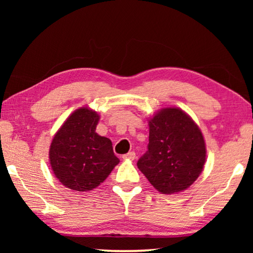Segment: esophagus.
Segmentation results:
<instances>
[{"label": "esophagus", "mask_w": 253, "mask_h": 253, "mask_svg": "<svg viewBox=\"0 0 253 253\" xmlns=\"http://www.w3.org/2000/svg\"><path fill=\"white\" fill-rule=\"evenodd\" d=\"M124 160H134L136 159V153L134 152H129V153L123 155Z\"/></svg>", "instance_id": "1"}]
</instances>
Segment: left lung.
<instances>
[{"label": "left lung", "instance_id": "obj_1", "mask_svg": "<svg viewBox=\"0 0 253 253\" xmlns=\"http://www.w3.org/2000/svg\"><path fill=\"white\" fill-rule=\"evenodd\" d=\"M148 126V150L138 160V168L159 192L184 191L199 177L206 161V145L199 126L175 107L155 113Z\"/></svg>", "mask_w": 253, "mask_h": 253}]
</instances>
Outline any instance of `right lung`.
I'll return each instance as SVG.
<instances>
[{
    "instance_id": "obj_1",
    "label": "right lung",
    "mask_w": 253,
    "mask_h": 253,
    "mask_svg": "<svg viewBox=\"0 0 253 253\" xmlns=\"http://www.w3.org/2000/svg\"><path fill=\"white\" fill-rule=\"evenodd\" d=\"M99 120L98 113L82 107L65 120L51 140V170L68 189L91 191L120 162L112 140L95 132Z\"/></svg>"
}]
</instances>
